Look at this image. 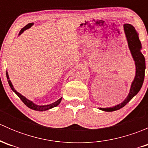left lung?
Segmentation results:
<instances>
[{
	"instance_id": "obj_1",
	"label": "left lung",
	"mask_w": 148,
	"mask_h": 148,
	"mask_svg": "<svg viewBox=\"0 0 148 148\" xmlns=\"http://www.w3.org/2000/svg\"><path fill=\"white\" fill-rule=\"evenodd\" d=\"M124 32L127 41L128 47L130 51L135 65V76L133 81L131 84L130 92L125 100L120 104L111 107L107 108H98L99 110L104 112H113L118 110L125 107L141 89L145 78V59L142 53V44L139 39L138 33L135 30V27L131 24L125 23L123 25Z\"/></svg>"
}]
</instances>
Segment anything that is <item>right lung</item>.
Listing matches in <instances>:
<instances>
[{"label": "right lung", "instance_id": "1", "mask_svg": "<svg viewBox=\"0 0 148 148\" xmlns=\"http://www.w3.org/2000/svg\"><path fill=\"white\" fill-rule=\"evenodd\" d=\"M33 25H34V23H28V24L26 25V26H24V27H23V28H21V30L20 32H19L18 36L21 35V34H23V33L25 31H26V30L28 29V28H31V26H33ZM6 77H7V79H8V84H9L10 89L13 90V92H14L15 93H16V95H18V97L20 98V99L22 100V102L24 103V104H26V105L28 107V108L31 109V110H36V111H39V112L46 111V110H50V109L53 108V107L58 106L59 104V103L61 102V101H62V97H61L60 99H59L57 101H56V102L51 103V104H46V105H38V104H35V103L33 102L32 101L29 100V99H27L26 97L23 96L21 94H20L19 92H18L17 91H16V89H14V87H13V84H12L11 82H10L9 76H8V71H6Z\"/></svg>", "mask_w": 148, "mask_h": 148}]
</instances>
